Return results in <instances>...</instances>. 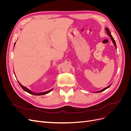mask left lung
<instances>
[{"label":"left lung","mask_w":131,"mask_h":131,"mask_svg":"<svg viewBox=\"0 0 131 131\" xmlns=\"http://www.w3.org/2000/svg\"><path fill=\"white\" fill-rule=\"evenodd\" d=\"M105 30H106V31L107 34H108V35L109 36V37L111 38V39H112V41H113V43H114V46H115V48H116V42H115V40H114V39L113 37H112V34H111V33H110V30H109V29L108 28H105ZM110 86H111V85H109L108 86H107L106 88H104V89H102V90H101V91H97V92H96V93H98V92H102V91H103L105 90L106 89H108V88H109V87H110Z\"/></svg>","instance_id":"1"}]
</instances>
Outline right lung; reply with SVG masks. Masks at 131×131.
I'll use <instances>...</instances> for the list:
<instances>
[{
    "mask_svg": "<svg viewBox=\"0 0 131 131\" xmlns=\"http://www.w3.org/2000/svg\"><path fill=\"white\" fill-rule=\"evenodd\" d=\"M15 44H14V46H15ZM18 83H19V85H20L21 88H22V89H23V90H24L25 91H26V92H28V93H30V94H31L36 95V96H40V95H44V94H47V93H49V92H51V91L52 90V89H51V90H50L46 91V92H41V93H34V92H32V91H30V90H29L28 89H27V88H26V87L22 86L19 82H18Z\"/></svg>",
    "mask_w": 131,
    "mask_h": 131,
    "instance_id": "right-lung-1",
    "label": "right lung"
}]
</instances>
